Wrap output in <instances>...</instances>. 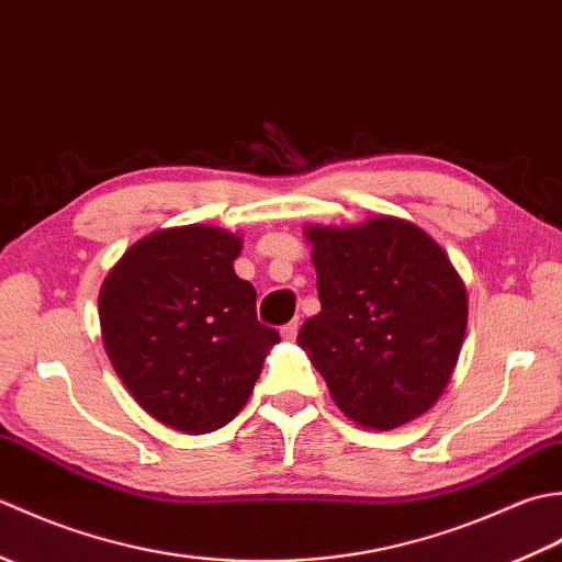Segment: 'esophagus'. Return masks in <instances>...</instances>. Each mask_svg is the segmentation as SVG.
I'll return each mask as SVG.
<instances>
[{
    "instance_id": "esophagus-1",
    "label": "esophagus",
    "mask_w": 562,
    "mask_h": 562,
    "mask_svg": "<svg viewBox=\"0 0 562 562\" xmlns=\"http://www.w3.org/2000/svg\"><path fill=\"white\" fill-rule=\"evenodd\" d=\"M296 330H300V324H296V321H290L288 326H282V328H280V333H282V338H284V340H294V338H296Z\"/></svg>"
}]
</instances>
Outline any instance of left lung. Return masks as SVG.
<instances>
[{"instance_id":"8db88e82","label":"left lung","mask_w":562,"mask_h":562,"mask_svg":"<svg viewBox=\"0 0 562 562\" xmlns=\"http://www.w3.org/2000/svg\"><path fill=\"white\" fill-rule=\"evenodd\" d=\"M321 312L296 342L352 423L393 429L435 405L457 367L469 296L420 226H306Z\"/></svg>"}]
</instances>
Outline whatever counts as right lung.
I'll return each instance as SVG.
<instances>
[{"mask_svg":"<svg viewBox=\"0 0 562 562\" xmlns=\"http://www.w3.org/2000/svg\"><path fill=\"white\" fill-rule=\"evenodd\" d=\"M241 238L217 226L161 229L125 250L99 294L103 345L125 389L186 435L232 423L280 333L238 278Z\"/></svg>","mask_w":562,"mask_h":562,"instance_id":"obj_1","label":"right lung"}]
</instances>
